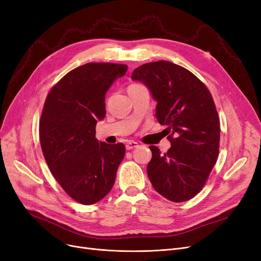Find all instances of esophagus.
<instances>
[{
	"label": "esophagus",
	"instance_id": "obj_1",
	"mask_svg": "<svg viewBox=\"0 0 261 261\" xmlns=\"http://www.w3.org/2000/svg\"><path fill=\"white\" fill-rule=\"evenodd\" d=\"M138 146H139V145H138V143H136V141L129 140V141H127V143H126L125 148L127 149V150H130V149H135V148H137Z\"/></svg>",
	"mask_w": 261,
	"mask_h": 261
}]
</instances>
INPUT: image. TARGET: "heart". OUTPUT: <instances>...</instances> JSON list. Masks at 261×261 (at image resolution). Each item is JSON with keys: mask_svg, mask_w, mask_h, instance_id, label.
<instances>
[{"mask_svg": "<svg viewBox=\"0 0 261 261\" xmlns=\"http://www.w3.org/2000/svg\"><path fill=\"white\" fill-rule=\"evenodd\" d=\"M135 87H140V85H132L129 88H135Z\"/></svg>", "mask_w": 261, "mask_h": 261, "instance_id": "obj_1", "label": "heart"}]
</instances>
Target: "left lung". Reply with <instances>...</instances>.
Returning <instances> with one entry per match:
<instances>
[{"label": "left lung", "mask_w": 261, "mask_h": 261, "mask_svg": "<svg viewBox=\"0 0 261 261\" xmlns=\"http://www.w3.org/2000/svg\"><path fill=\"white\" fill-rule=\"evenodd\" d=\"M132 80L149 89L156 102L158 122L171 133V148L165 153L150 146V181L171 201L192 199L201 191L219 154L220 120L211 93L193 73L168 61L137 67Z\"/></svg>", "instance_id": "8db88e82"}]
</instances>
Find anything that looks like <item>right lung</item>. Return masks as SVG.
I'll list each match as a JSON object with an SVG mask.
<instances>
[{"instance_id":"obj_1","label":"right lung","mask_w":261,"mask_h":261,"mask_svg":"<svg viewBox=\"0 0 261 261\" xmlns=\"http://www.w3.org/2000/svg\"><path fill=\"white\" fill-rule=\"evenodd\" d=\"M127 65L88 63L70 70L51 89L39 124L46 164L62 188L83 204H92L111 191L125 155L122 143L96 138L106 116V93Z\"/></svg>"}]
</instances>
